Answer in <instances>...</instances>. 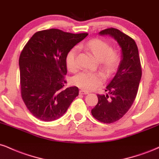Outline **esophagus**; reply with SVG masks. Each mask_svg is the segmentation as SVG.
Here are the masks:
<instances>
[{
  "label": "esophagus",
  "mask_w": 159,
  "mask_h": 159,
  "mask_svg": "<svg viewBox=\"0 0 159 159\" xmlns=\"http://www.w3.org/2000/svg\"><path fill=\"white\" fill-rule=\"evenodd\" d=\"M79 93L81 95H85V94H88L89 92L88 91H86V90H80L79 91Z\"/></svg>",
  "instance_id": "34e87169"
}]
</instances>
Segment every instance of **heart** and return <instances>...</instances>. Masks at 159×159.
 I'll use <instances>...</instances> for the list:
<instances>
[{"instance_id":"obj_1","label":"heart","mask_w":159,"mask_h":159,"mask_svg":"<svg viewBox=\"0 0 159 159\" xmlns=\"http://www.w3.org/2000/svg\"><path fill=\"white\" fill-rule=\"evenodd\" d=\"M95 57L98 61V68L101 69L105 75H112L120 63V53L112 49L111 45L102 39H94L87 42L84 45H81ZM77 48H74L67 54L66 63L69 71L75 72L78 66L76 61ZM104 81L103 75L97 72H81L74 77L72 82L75 86L85 90H92L100 86Z\"/></svg>"}]
</instances>
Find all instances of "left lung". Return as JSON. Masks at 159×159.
Returning <instances> with one entry per match:
<instances>
[{
    "label": "left lung",
    "mask_w": 159,
    "mask_h": 159,
    "mask_svg": "<svg viewBox=\"0 0 159 159\" xmlns=\"http://www.w3.org/2000/svg\"><path fill=\"white\" fill-rule=\"evenodd\" d=\"M100 35H110L121 47L122 60L116 75L106 87L105 95L98 94V103L91 113L104 123L117 121L127 113L135 99L142 75L138 48L134 40L118 29H105Z\"/></svg>",
    "instance_id": "obj_1"
}]
</instances>
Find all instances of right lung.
Masks as SVG:
<instances>
[{
  "mask_svg": "<svg viewBox=\"0 0 159 159\" xmlns=\"http://www.w3.org/2000/svg\"><path fill=\"white\" fill-rule=\"evenodd\" d=\"M88 35L59 29L35 33L19 57L22 99L31 114L43 121H53L65 114L78 96L77 87L66 88L67 54Z\"/></svg>",
  "mask_w": 159,
  "mask_h": 159,
  "instance_id": "add662e5",
  "label": "right lung"
}]
</instances>
